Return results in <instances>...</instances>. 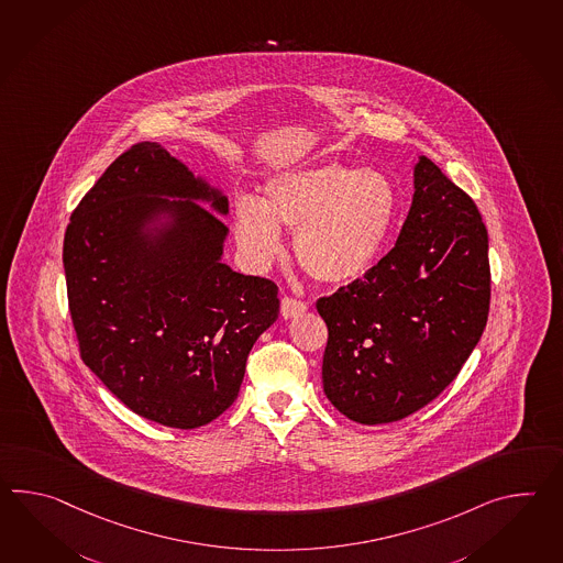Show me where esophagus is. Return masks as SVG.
Masks as SVG:
<instances>
[{"mask_svg": "<svg viewBox=\"0 0 563 563\" xmlns=\"http://www.w3.org/2000/svg\"><path fill=\"white\" fill-rule=\"evenodd\" d=\"M305 311H307V302H302V300L292 299V297H285L280 300V314L285 319H292V317H297V314Z\"/></svg>", "mask_w": 563, "mask_h": 563, "instance_id": "34e87169", "label": "esophagus"}]
</instances>
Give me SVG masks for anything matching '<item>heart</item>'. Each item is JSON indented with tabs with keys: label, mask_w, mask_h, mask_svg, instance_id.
Here are the masks:
<instances>
[{
	"label": "heart",
	"mask_w": 563,
	"mask_h": 563,
	"mask_svg": "<svg viewBox=\"0 0 563 563\" xmlns=\"http://www.w3.org/2000/svg\"><path fill=\"white\" fill-rule=\"evenodd\" d=\"M400 198L388 175L323 163L278 175L264 201L234 206V236L244 258L266 268L283 254L280 228L295 232L302 271L325 285H351L367 275L388 244Z\"/></svg>",
	"instance_id": "obj_1"
}]
</instances>
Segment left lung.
Instances as JSON below:
<instances>
[{"instance_id": "obj_1", "label": "left lung", "mask_w": 563, "mask_h": 563, "mask_svg": "<svg viewBox=\"0 0 563 563\" xmlns=\"http://www.w3.org/2000/svg\"><path fill=\"white\" fill-rule=\"evenodd\" d=\"M488 302V234L481 212L437 163L420 157L396 246L363 278L317 300L329 329L327 398L360 424H388L418 412L475 350Z\"/></svg>"}]
</instances>
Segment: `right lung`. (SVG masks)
Listing matches in <instances>:
<instances>
[{"instance_id":"right-lung-1","label":"right lung","mask_w":563,"mask_h":563,"mask_svg":"<svg viewBox=\"0 0 563 563\" xmlns=\"http://www.w3.org/2000/svg\"><path fill=\"white\" fill-rule=\"evenodd\" d=\"M175 197V201H169ZM228 198L143 141L76 206L64 275L82 362L129 410L191 430L225 412L278 287L222 263Z\"/></svg>"}]
</instances>
